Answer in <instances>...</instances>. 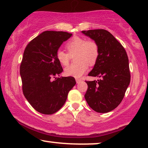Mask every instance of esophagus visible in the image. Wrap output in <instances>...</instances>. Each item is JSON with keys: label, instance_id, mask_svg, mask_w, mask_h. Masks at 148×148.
I'll return each instance as SVG.
<instances>
[{"label": "esophagus", "instance_id": "1", "mask_svg": "<svg viewBox=\"0 0 148 148\" xmlns=\"http://www.w3.org/2000/svg\"><path fill=\"white\" fill-rule=\"evenodd\" d=\"M75 80H76L77 84H79L81 82H82V79H77V78Z\"/></svg>", "mask_w": 148, "mask_h": 148}]
</instances>
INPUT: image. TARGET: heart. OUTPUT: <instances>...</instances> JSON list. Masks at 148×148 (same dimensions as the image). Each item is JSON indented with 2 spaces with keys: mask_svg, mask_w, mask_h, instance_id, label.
I'll list each match as a JSON object with an SVG mask.
<instances>
[{
  "mask_svg": "<svg viewBox=\"0 0 148 148\" xmlns=\"http://www.w3.org/2000/svg\"><path fill=\"white\" fill-rule=\"evenodd\" d=\"M66 48L71 55L77 53L76 60L78 62L71 64L64 69L67 76L79 78L88 69L89 64H94L98 57L99 49L96 42L83 38L74 37L66 44ZM62 50L56 52V58L62 65L66 66L69 62L70 55Z\"/></svg>",
  "mask_w": 148,
  "mask_h": 148,
  "instance_id": "obj_1",
  "label": "heart"
}]
</instances>
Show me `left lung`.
I'll return each instance as SVG.
<instances>
[{"mask_svg": "<svg viewBox=\"0 0 148 148\" xmlns=\"http://www.w3.org/2000/svg\"><path fill=\"white\" fill-rule=\"evenodd\" d=\"M97 44L98 57L88 75L100 79L86 82L85 98L91 108L100 113L112 111L120 104L130 84L129 58L123 46L105 29L82 31Z\"/></svg>", "mask_w": 148, "mask_h": 148, "instance_id": "left-lung-1", "label": "left lung"}]
</instances>
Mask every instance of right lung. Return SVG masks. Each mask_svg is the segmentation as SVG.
Here are the masks:
<instances>
[{"mask_svg":"<svg viewBox=\"0 0 148 148\" xmlns=\"http://www.w3.org/2000/svg\"><path fill=\"white\" fill-rule=\"evenodd\" d=\"M71 36L64 32H44L24 50L20 66L23 92L32 106L42 114H52L61 108L76 84L73 77L52 79L63 71L56 52Z\"/></svg>","mask_w":148,"mask_h":148,"instance_id":"1","label":"right lung"}]
</instances>
